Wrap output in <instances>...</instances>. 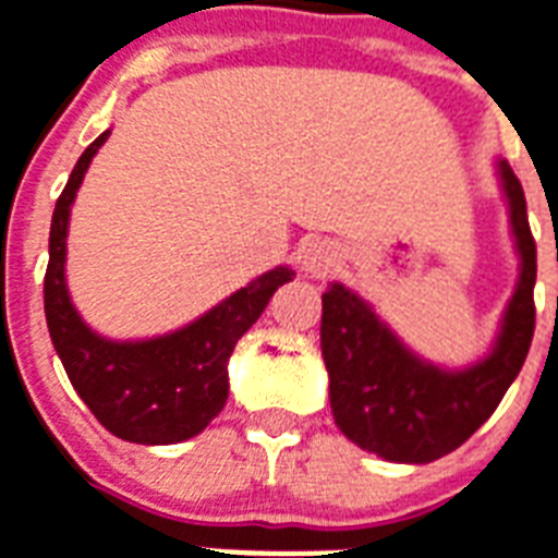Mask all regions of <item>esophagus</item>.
<instances>
[{"mask_svg":"<svg viewBox=\"0 0 558 558\" xmlns=\"http://www.w3.org/2000/svg\"><path fill=\"white\" fill-rule=\"evenodd\" d=\"M332 266H335L332 248L324 246V243H312V246L306 248V255H303V269H306V275H312V278H326Z\"/></svg>","mask_w":558,"mask_h":558,"instance_id":"1","label":"esophagus"}]
</instances>
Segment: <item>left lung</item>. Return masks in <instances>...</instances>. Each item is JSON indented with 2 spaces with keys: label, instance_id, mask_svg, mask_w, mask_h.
I'll return each instance as SVG.
<instances>
[{
  "label": "left lung",
  "instance_id": "left-lung-1",
  "mask_svg": "<svg viewBox=\"0 0 558 558\" xmlns=\"http://www.w3.org/2000/svg\"><path fill=\"white\" fill-rule=\"evenodd\" d=\"M522 278L487 361L444 373L407 352L375 312L341 283L324 292L320 350L329 373L335 424L361 450L387 461L427 464L468 441L515 381L536 329V240L530 232L522 183L501 162Z\"/></svg>",
  "mask_w": 558,
  "mask_h": 558
}]
</instances>
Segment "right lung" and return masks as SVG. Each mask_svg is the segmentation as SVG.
Instances as JSON below:
<instances>
[{"label": "right lung", "instance_id": "obj_1", "mask_svg": "<svg viewBox=\"0 0 558 558\" xmlns=\"http://www.w3.org/2000/svg\"><path fill=\"white\" fill-rule=\"evenodd\" d=\"M106 140L108 131L85 148L53 208L45 269V320L68 378L108 433L134 444H177L203 433L208 421L223 410L229 398L226 361L234 343L260 318L275 289L292 280L294 271L287 266L266 271L201 320L166 338L114 343L90 332L68 298L65 234L76 189L90 157Z\"/></svg>", "mask_w": 558, "mask_h": 558}]
</instances>
